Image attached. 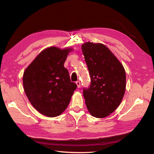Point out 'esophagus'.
I'll list each match as a JSON object with an SVG mask.
<instances>
[{"label": "esophagus", "mask_w": 154, "mask_h": 154, "mask_svg": "<svg viewBox=\"0 0 154 154\" xmlns=\"http://www.w3.org/2000/svg\"><path fill=\"white\" fill-rule=\"evenodd\" d=\"M76 84H77V88H79L81 87V83H80L79 81H77V82H76Z\"/></svg>", "instance_id": "obj_1"}]
</instances>
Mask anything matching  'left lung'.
Segmentation results:
<instances>
[{"label": "left lung", "instance_id": "1", "mask_svg": "<svg viewBox=\"0 0 154 154\" xmlns=\"http://www.w3.org/2000/svg\"><path fill=\"white\" fill-rule=\"evenodd\" d=\"M91 83L83 91L88 111L93 117L108 116L120 105L126 90V72L121 62L102 43L82 45Z\"/></svg>", "mask_w": 154, "mask_h": 154}]
</instances>
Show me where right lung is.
I'll use <instances>...</instances> for the list:
<instances>
[{"instance_id":"obj_1","label":"right lung","mask_w":154,"mask_h":154,"mask_svg":"<svg viewBox=\"0 0 154 154\" xmlns=\"http://www.w3.org/2000/svg\"><path fill=\"white\" fill-rule=\"evenodd\" d=\"M72 48L49 47L41 52L26 69L23 85L36 111L49 118L58 116L67 108L76 83L71 82L64 64Z\"/></svg>"}]
</instances>
